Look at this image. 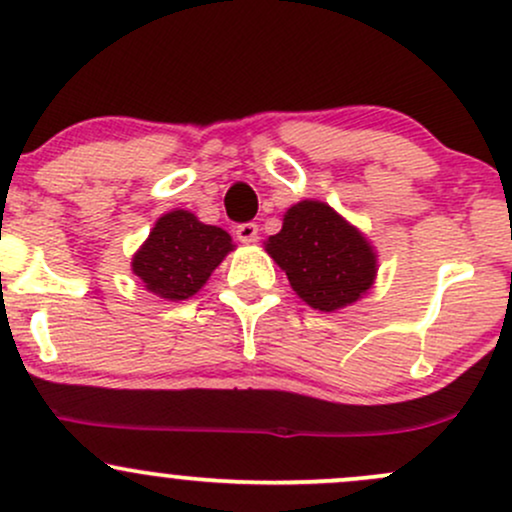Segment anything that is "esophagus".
I'll return each mask as SVG.
<instances>
[{
	"instance_id": "obj_1",
	"label": "esophagus",
	"mask_w": 512,
	"mask_h": 512,
	"mask_svg": "<svg viewBox=\"0 0 512 512\" xmlns=\"http://www.w3.org/2000/svg\"><path fill=\"white\" fill-rule=\"evenodd\" d=\"M236 236L240 243H255L257 238H260V228H257V223H238L236 226Z\"/></svg>"
}]
</instances>
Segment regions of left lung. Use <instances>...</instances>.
Instances as JSON below:
<instances>
[{
	"label": "left lung",
	"mask_w": 512,
	"mask_h": 512,
	"mask_svg": "<svg viewBox=\"0 0 512 512\" xmlns=\"http://www.w3.org/2000/svg\"><path fill=\"white\" fill-rule=\"evenodd\" d=\"M267 252L293 291L322 313L358 301L373 284L375 252L368 240L322 202L305 199L286 211L281 231L267 240Z\"/></svg>",
	"instance_id": "obj_1"
}]
</instances>
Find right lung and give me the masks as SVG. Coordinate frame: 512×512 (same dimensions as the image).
Listing matches in <instances>:
<instances>
[{"instance_id": "right-lung-1", "label": "right lung", "mask_w": 512, "mask_h": 512, "mask_svg": "<svg viewBox=\"0 0 512 512\" xmlns=\"http://www.w3.org/2000/svg\"><path fill=\"white\" fill-rule=\"evenodd\" d=\"M228 250L233 245L226 231L178 209L156 221L149 240L134 255L132 269L151 293L185 301L207 284Z\"/></svg>"}]
</instances>
